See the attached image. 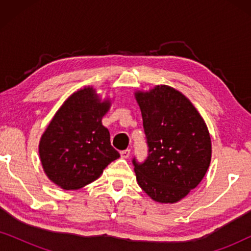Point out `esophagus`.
<instances>
[{"label":"esophagus","instance_id":"esophagus-1","mask_svg":"<svg viewBox=\"0 0 251 251\" xmlns=\"http://www.w3.org/2000/svg\"><path fill=\"white\" fill-rule=\"evenodd\" d=\"M130 152H131V151H130L129 149L122 151V152H121V157H123V159H128V157L130 156Z\"/></svg>","mask_w":251,"mask_h":251}]
</instances>
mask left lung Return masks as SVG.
<instances>
[{
  "label": "left lung",
  "instance_id": "1",
  "mask_svg": "<svg viewBox=\"0 0 251 251\" xmlns=\"http://www.w3.org/2000/svg\"><path fill=\"white\" fill-rule=\"evenodd\" d=\"M149 155L132 159L142 190L161 203H175L200 184L211 160V139L197 108L179 91L156 85L135 94Z\"/></svg>",
  "mask_w": 251,
  "mask_h": 251
}]
</instances>
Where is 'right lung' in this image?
<instances>
[{
	"label": "right lung",
	"mask_w": 251,
	"mask_h": 251,
	"mask_svg": "<svg viewBox=\"0 0 251 251\" xmlns=\"http://www.w3.org/2000/svg\"><path fill=\"white\" fill-rule=\"evenodd\" d=\"M111 101H100L94 88L74 92L58 109L41 137L39 153L44 173L64 190L92 183L120 153L101 119Z\"/></svg>",
	"instance_id": "add662e5"
}]
</instances>
